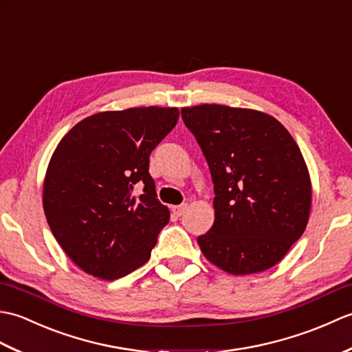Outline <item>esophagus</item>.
<instances>
[{
    "label": "esophagus",
    "instance_id": "1",
    "mask_svg": "<svg viewBox=\"0 0 352 352\" xmlns=\"http://www.w3.org/2000/svg\"><path fill=\"white\" fill-rule=\"evenodd\" d=\"M188 204H182V206H175L172 207V212H174L175 216H183L186 212H188Z\"/></svg>",
    "mask_w": 352,
    "mask_h": 352
}]
</instances>
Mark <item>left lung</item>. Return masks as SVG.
<instances>
[{"label": "left lung", "mask_w": 352, "mask_h": 352, "mask_svg": "<svg viewBox=\"0 0 352 352\" xmlns=\"http://www.w3.org/2000/svg\"><path fill=\"white\" fill-rule=\"evenodd\" d=\"M210 168L214 222L198 237L204 257L231 275L263 272L307 227L311 182L300 146L271 115L201 104L183 107Z\"/></svg>", "instance_id": "obj_1"}]
</instances>
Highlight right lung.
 Listing matches in <instances>:
<instances>
[{
    "label": "right lung",
    "mask_w": 352,
    "mask_h": 352,
    "mask_svg": "<svg viewBox=\"0 0 352 352\" xmlns=\"http://www.w3.org/2000/svg\"><path fill=\"white\" fill-rule=\"evenodd\" d=\"M178 116L177 107L155 106L100 111L58 142L42 203L56 241L81 271L111 281L151 257L169 210L157 199L149 154Z\"/></svg>",
    "instance_id": "obj_1"
}]
</instances>
